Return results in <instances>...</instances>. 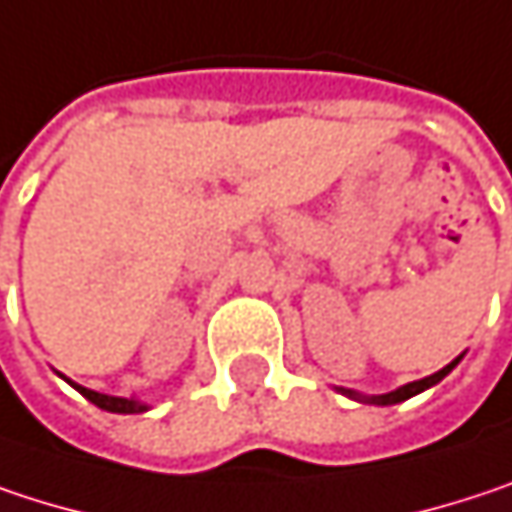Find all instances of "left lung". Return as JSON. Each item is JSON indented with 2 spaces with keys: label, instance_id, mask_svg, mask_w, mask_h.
<instances>
[{
  "label": "left lung",
  "instance_id": "obj_1",
  "mask_svg": "<svg viewBox=\"0 0 512 512\" xmlns=\"http://www.w3.org/2000/svg\"><path fill=\"white\" fill-rule=\"evenodd\" d=\"M463 360V354L460 357H454L448 366H442L440 372H434V375H428V378H422V381H410V384H404V387H398L393 393H384V395H363L357 393V390H346V387H337L343 395H349L354 401H360V404H378V407H390V404H401V401H407V398H413V395L425 393V390H431V387H437L442 378L457 366Z\"/></svg>",
  "mask_w": 512,
  "mask_h": 512
}]
</instances>
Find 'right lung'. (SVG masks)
Instances as JSON below:
<instances>
[{
	"label": "right lung",
	"instance_id": "obj_1",
	"mask_svg": "<svg viewBox=\"0 0 512 512\" xmlns=\"http://www.w3.org/2000/svg\"><path fill=\"white\" fill-rule=\"evenodd\" d=\"M61 375V372H58ZM64 378V375H61ZM67 384H72L70 378H64ZM78 393L84 395L87 401H93L96 407H102V410H108V413H146L149 410V404L146 401H140V398H122V395H105V393H96V390H87V387H81V384H72Z\"/></svg>",
	"mask_w": 512,
	"mask_h": 512
}]
</instances>
